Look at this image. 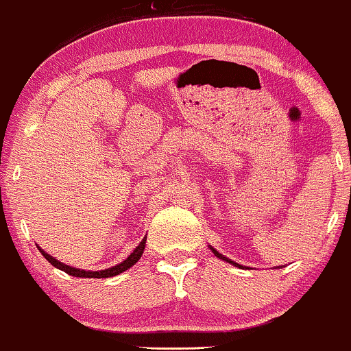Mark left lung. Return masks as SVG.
<instances>
[{"label":"left lung","mask_w":351,"mask_h":351,"mask_svg":"<svg viewBox=\"0 0 351 351\" xmlns=\"http://www.w3.org/2000/svg\"><path fill=\"white\" fill-rule=\"evenodd\" d=\"M211 250H213V254L216 255V257L223 258V261H226V262H229V263H232V265H236V267H241V265H237V263H234V262H232V261H229V258H226V257H224V255H221V254H219V252H218V250H215L213 247H211Z\"/></svg>","instance_id":"left-lung-1"}]
</instances>
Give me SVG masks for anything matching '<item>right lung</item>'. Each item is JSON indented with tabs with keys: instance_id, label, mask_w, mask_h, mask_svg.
I'll use <instances>...</instances> for the list:
<instances>
[{
	"instance_id": "obj_1",
	"label": "right lung",
	"mask_w": 351,
	"mask_h": 351,
	"mask_svg": "<svg viewBox=\"0 0 351 351\" xmlns=\"http://www.w3.org/2000/svg\"><path fill=\"white\" fill-rule=\"evenodd\" d=\"M145 244H146V237L140 242V244H138V247L133 250V252L130 254L128 257L125 258L122 263H119V265H115V267L107 268V270H101V271H86V270H80V268H73L70 265H64V263L58 262V261H56V258L51 257V255H49L47 252H43V250L38 247V245H37V247L42 252L43 257H45L47 261L51 263V265L56 267V268H60V270H63L64 274H68V275H71V276H80V278H110V276H115V275L122 274V271L128 270L130 267L135 265V263L140 261V257L143 255V250H145Z\"/></svg>"
}]
</instances>
